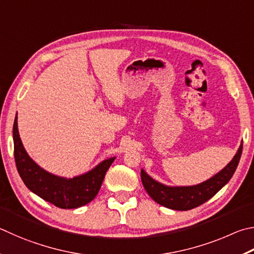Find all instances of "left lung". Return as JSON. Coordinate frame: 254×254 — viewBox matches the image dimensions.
I'll return each mask as SVG.
<instances>
[{
    "label": "left lung",
    "instance_id": "left-lung-1",
    "mask_svg": "<svg viewBox=\"0 0 254 254\" xmlns=\"http://www.w3.org/2000/svg\"><path fill=\"white\" fill-rule=\"evenodd\" d=\"M242 154V144L240 145L237 154L234 155L231 162L223 170L215 174L214 177L206 180L197 186L193 187H168L162 183L152 179L143 170H141V180L147 192L152 199L159 204L165 207L178 211H188L194 207L203 204L204 202L210 200L212 196L215 195L230 179L232 178L237 170L240 158Z\"/></svg>",
    "mask_w": 254,
    "mask_h": 254
}]
</instances>
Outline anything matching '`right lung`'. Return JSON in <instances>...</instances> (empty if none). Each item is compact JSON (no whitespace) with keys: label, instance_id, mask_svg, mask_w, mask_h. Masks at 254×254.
<instances>
[{"label":"right lung","instance_id":"right-lung-1","mask_svg":"<svg viewBox=\"0 0 254 254\" xmlns=\"http://www.w3.org/2000/svg\"><path fill=\"white\" fill-rule=\"evenodd\" d=\"M13 141L16 169L23 182L36 195L61 209H75L93 200L115 159L104 160L93 170L79 177L60 178L40 168L26 153L18 134L17 118L13 124Z\"/></svg>","mask_w":254,"mask_h":254}]
</instances>
